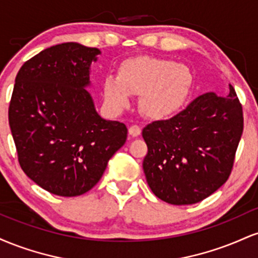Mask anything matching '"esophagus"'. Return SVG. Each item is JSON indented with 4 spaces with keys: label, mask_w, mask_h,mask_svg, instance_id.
Instances as JSON below:
<instances>
[{
    "label": "esophagus",
    "mask_w": 258,
    "mask_h": 258,
    "mask_svg": "<svg viewBox=\"0 0 258 258\" xmlns=\"http://www.w3.org/2000/svg\"><path fill=\"white\" fill-rule=\"evenodd\" d=\"M141 132H142V128L138 125H132L128 128V135L131 136V137H138V136L141 135Z\"/></svg>",
    "instance_id": "obj_1"
}]
</instances>
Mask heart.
Listing matches in <instances>:
<instances>
[{
  "mask_svg": "<svg viewBox=\"0 0 258 258\" xmlns=\"http://www.w3.org/2000/svg\"><path fill=\"white\" fill-rule=\"evenodd\" d=\"M193 87L189 68L173 60L154 57L127 59L117 69V76H106L103 82L105 104L119 112L127 108L132 96H139L143 114L152 119H166L184 105Z\"/></svg>",
  "mask_w": 258,
  "mask_h": 258,
  "instance_id": "b5f03b06",
  "label": "heart"
}]
</instances>
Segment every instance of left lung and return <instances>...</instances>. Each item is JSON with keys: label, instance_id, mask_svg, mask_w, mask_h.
Listing matches in <instances>:
<instances>
[{"label": "left lung", "instance_id": "8db88e82", "mask_svg": "<svg viewBox=\"0 0 258 258\" xmlns=\"http://www.w3.org/2000/svg\"><path fill=\"white\" fill-rule=\"evenodd\" d=\"M218 97L205 93L168 120L143 128L148 153L143 170L159 199L191 205L221 188L232 173L244 130L235 90Z\"/></svg>", "mask_w": 258, "mask_h": 258}]
</instances>
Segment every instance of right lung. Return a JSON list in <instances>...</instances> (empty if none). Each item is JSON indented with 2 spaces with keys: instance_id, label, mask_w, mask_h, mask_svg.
Masks as SVG:
<instances>
[{
  "instance_id": "add662e5",
  "label": "right lung",
  "mask_w": 258,
  "mask_h": 258,
  "mask_svg": "<svg viewBox=\"0 0 258 258\" xmlns=\"http://www.w3.org/2000/svg\"><path fill=\"white\" fill-rule=\"evenodd\" d=\"M99 49L67 42L43 49L17 74L8 121L18 161L49 193L91 190L127 139V127L97 114L85 87Z\"/></svg>"
}]
</instances>
